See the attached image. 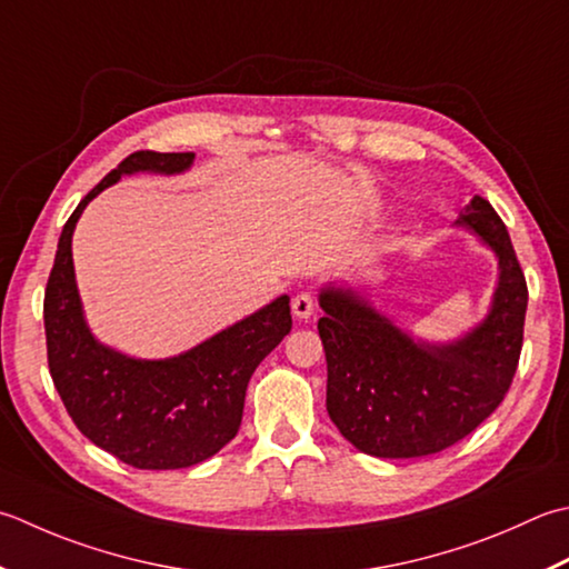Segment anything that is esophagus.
Instances as JSON below:
<instances>
[{
    "label": "esophagus",
    "mask_w": 569,
    "mask_h": 569,
    "mask_svg": "<svg viewBox=\"0 0 569 569\" xmlns=\"http://www.w3.org/2000/svg\"><path fill=\"white\" fill-rule=\"evenodd\" d=\"M291 308H293V316H296L298 320H306V318L313 316L316 300H313V296H310V293H298V296L293 298Z\"/></svg>",
    "instance_id": "obj_1"
}]
</instances>
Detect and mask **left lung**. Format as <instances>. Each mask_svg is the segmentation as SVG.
<instances>
[{
	"mask_svg": "<svg viewBox=\"0 0 569 569\" xmlns=\"http://www.w3.org/2000/svg\"><path fill=\"white\" fill-rule=\"evenodd\" d=\"M453 227L476 233L498 261L488 316L461 338H415L352 286L328 283L318 293L328 415L355 449L377 459H417L469 437L518 370L528 286L508 229L478 194Z\"/></svg>",
	"mask_w": 569,
	"mask_h": 569,
	"instance_id": "obj_1",
	"label": "left lung"
}]
</instances>
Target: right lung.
Here are the masks:
<instances>
[{
    "label": "right lung",
    "mask_w": 569,
    "mask_h": 569,
    "mask_svg": "<svg viewBox=\"0 0 569 569\" xmlns=\"http://www.w3.org/2000/svg\"><path fill=\"white\" fill-rule=\"evenodd\" d=\"M194 152L140 150L106 174L66 221L43 296L51 380L73 425L96 447L148 471L187 469L237 437L256 367L291 332V298L278 296L192 350L130 358L100 342L83 316L73 271V229L83 209L120 177L182 174Z\"/></svg>",
    "instance_id": "right-lung-1"
}]
</instances>
